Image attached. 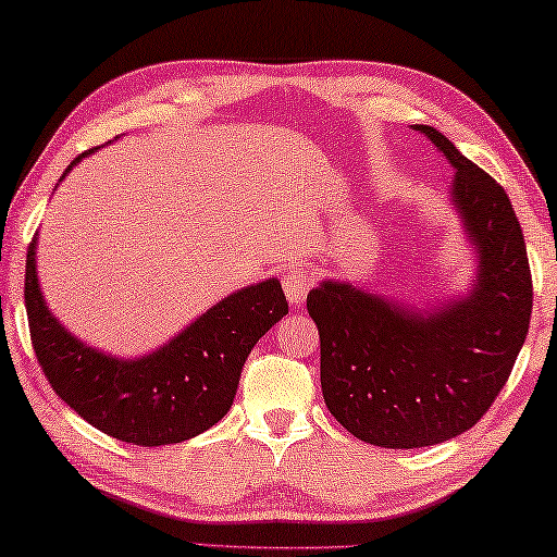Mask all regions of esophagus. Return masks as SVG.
<instances>
[{"label":"esophagus","instance_id":"obj_1","mask_svg":"<svg viewBox=\"0 0 557 557\" xmlns=\"http://www.w3.org/2000/svg\"><path fill=\"white\" fill-rule=\"evenodd\" d=\"M282 287H285V295L289 299L292 307H301L309 295V289L313 287V277L309 268H289L285 275H282Z\"/></svg>","mask_w":557,"mask_h":557}]
</instances>
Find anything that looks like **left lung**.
Here are the masks:
<instances>
[{
	"label": "left lung",
	"instance_id": "1",
	"mask_svg": "<svg viewBox=\"0 0 557 557\" xmlns=\"http://www.w3.org/2000/svg\"><path fill=\"white\" fill-rule=\"evenodd\" d=\"M455 170L453 201L478 250L468 297L411 311L348 282H321L307 309L321 338V392L352 436L380 448H423L478 423L507 384L529 333L533 282L507 191L433 126Z\"/></svg>",
	"mask_w": 557,
	"mask_h": 557
}]
</instances>
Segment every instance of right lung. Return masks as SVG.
Wrapping results in <instances>:
<instances>
[{
	"instance_id": "right-lung-1",
	"label": "right lung",
	"mask_w": 557,
	"mask_h": 557,
	"mask_svg": "<svg viewBox=\"0 0 557 557\" xmlns=\"http://www.w3.org/2000/svg\"><path fill=\"white\" fill-rule=\"evenodd\" d=\"M92 150L77 156L63 177ZM24 301L38 366L58 397L107 436L148 448L195 438L224 419L248 352L289 311L272 277L221 299L150 356L111 358L77 341L48 311L36 275V238L26 252Z\"/></svg>"
}]
</instances>
